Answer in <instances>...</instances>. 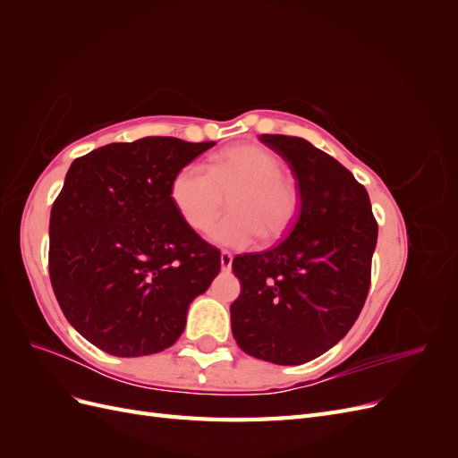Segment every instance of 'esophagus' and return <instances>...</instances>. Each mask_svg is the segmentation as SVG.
I'll use <instances>...</instances> for the list:
<instances>
[{
  "mask_svg": "<svg viewBox=\"0 0 458 458\" xmlns=\"http://www.w3.org/2000/svg\"><path fill=\"white\" fill-rule=\"evenodd\" d=\"M231 266H233V254L224 250V252H221V269L231 271Z\"/></svg>",
  "mask_w": 458,
  "mask_h": 458,
  "instance_id": "obj_1",
  "label": "esophagus"
}]
</instances>
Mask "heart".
Segmentation results:
<instances>
[{
  "mask_svg": "<svg viewBox=\"0 0 458 458\" xmlns=\"http://www.w3.org/2000/svg\"><path fill=\"white\" fill-rule=\"evenodd\" d=\"M283 172L284 164L273 150L234 145L216 155L208 170L200 164L183 165L172 179L170 199L185 224L202 231L229 197L231 212L208 234L217 244L248 248L261 233L266 241H276L294 225L300 197Z\"/></svg>",
  "mask_w": 458,
  "mask_h": 458,
  "instance_id": "heart-1",
  "label": "heart"
}]
</instances>
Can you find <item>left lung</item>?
Returning a JSON list of instances; mask_svg holds the SVG:
<instances>
[{"label":"left lung","mask_w":458,"mask_h":458,"mask_svg":"<svg viewBox=\"0 0 458 458\" xmlns=\"http://www.w3.org/2000/svg\"><path fill=\"white\" fill-rule=\"evenodd\" d=\"M259 141L294 172L300 212L283 242L233 259L241 296L231 328L248 355L301 365L336 345L361 313L378 225L367 189L338 160L301 137Z\"/></svg>","instance_id":"obj_1"}]
</instances>
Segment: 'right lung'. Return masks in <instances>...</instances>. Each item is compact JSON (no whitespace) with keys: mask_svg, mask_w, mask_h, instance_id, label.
<instances>
[{"mask_svg":"<svg viewBox=\"0 0 458 458\" xmlns=\"http://www.w3.org/2000/svg\"><path fill=\"white\" fill-rule=\"evenodd\" d=\"M214 141L143 137L72 162L49 219V276L64 317L116 357L170 348L221 269L170 199L174 175Z\"/></svg>","mask_w":458,"mask_h":458,"instance_id":"1","label":"right lung"}]
</instances>
